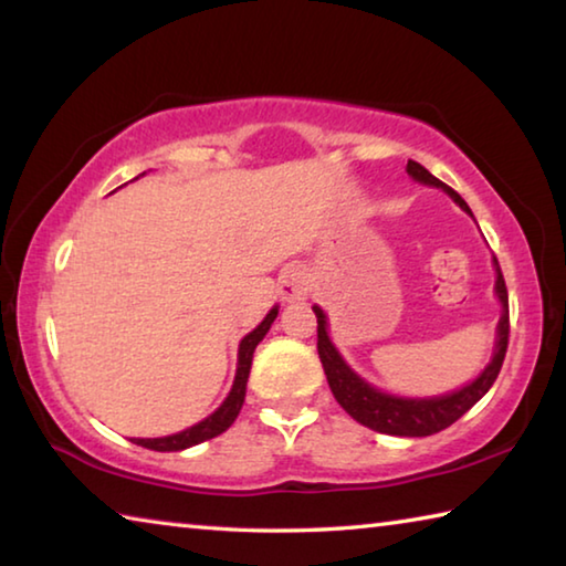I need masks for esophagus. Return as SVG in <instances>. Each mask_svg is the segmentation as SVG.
<instances>
[{
	"instance_id": "obj_1",
	"label": "esophagus",
	"mask_w": 566,
	"mask_h": 566,
	"mask_svg": "<svg viewBox=\"0 0 566 566\" xmlns=\"http://www.w3.org/2000/svg\"><path fill=\"white\" fill-rule=\"evenodd\" d=\"M310 292V274L302 266H292L286 270L280 280V294L284 302H300Z\"/></svg>"
}]
</instances>
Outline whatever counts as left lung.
I'll list each match as a JSON object with an SVG mask.
<instances>
[{
  "label": "left lung",
  "mask_w": 566,
  "mask_h": 566,
  "mask_svg": "<svg viewBox=\"0 0 566 566\" xmlns=\"http://www.w3.org/2000/svg\"><path fill=\"white\" fill-rule=\"evenodd\" d=\"M407 175L415 181H421V185L444 189L467 214H472V209L467 207L464 199L459 197L452 187H447L444 181H439L434 175H429L419 161H411V159L407 161ZM494 270H496L494 292L502 302V317H500V324H496V344H494L492 361L486 364L482 375H479L474 381H469L467 387L442 397H427V399L395 397L367 385L357 371L349 369V364L342 359V354L332 344L329 332H327V314H324L319 306H312L314 314H317V352H319L324 375H327L332 395L339 401L342 409L347 411L352 419H357L359 424L391 437L437 434L449 424H454L459 417L467 415V411L472 409L494 385V379L502 369L506 344H510V296H506V284L500 270V262L496 260H494Z\"/></svg>",
  "instance_id": "1"
}]
</instances>
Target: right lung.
Wrapping results in <instances>:
<instances>
[{
  "label": "right lung",
  "instance_id": "right-lung-1",
  "mask_svg": "<svg viewBox=\"0 0 566 566\" xmlns=\"http://www.w3.org/2000/svg\"><path fill=\"white\" fill-rule=\"evenodd\" d=\"M276 314H280V306H272L270 314H266V317L262 319L260 327L249 332L247 337L239 342L234 385H232V391L227 395V399L222 401V407H219L214 415H209L207 419L199 421V424L185 429V432H177V434H169V437H157V439H132V442L139 444V447H147V449H155V452H181V449L202 444V442H207V439H214L217 434L227 432V429L234 424L239 409H242V405H244L247 379H249V369H252V357H254L256 344H260L264 339V334L270 332L272 322L276 319Z\"/></svg>",
  "mask_w": 566,
  "mask_h": 566
}]
</instances>
